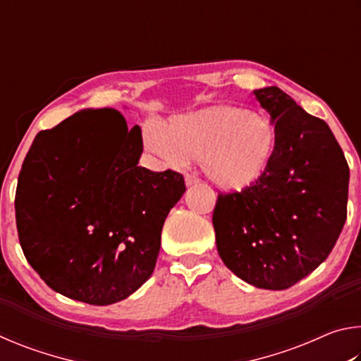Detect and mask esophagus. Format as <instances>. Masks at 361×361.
I'll list each match as a JSON object with an SVG mask.
<instances>
[{
	"mask_svg": "<svg viewBox=\"0 0 361 361\" xmlns=\"http://www.w3.org/2000/svg\"><path fill=\"white\" fill-rule=\"evenodd\" d=\"M185 183H186V186H194V185H197V183H200V180L195 175L188 173L185 176Z\"/></svg>",
	"mask_w": 361,
	"mask_h": 361,
	"instance_id": "34e87169",
	"label": "esophagus"
}]
</instances>
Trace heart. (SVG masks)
<instances>
[{
	"label": "heart",
	"instance_id": "heart-1",
	"mask_svg": "<svg viewBox=\"0 0 361 361\" xmlns=\"http://www.w3.org/2000/svg\"><path fill=\"white\" fill-rule=\"evenodd\" d=\"M145 145L169 166L199 159L213 185L243 191L267 172L277 146L267 116L229 105H213L145 129Z\"/></svg>",
	"mask_w": 361,
	"mask_h": 361
}]
</instances>
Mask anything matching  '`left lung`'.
Wrapping results in <instances>:
<instances>
[{"label": "left lung", "instance_id": "8db88e82", "mask_svg": "<svg viewBox=\"0 0 361 361\" xmlns=\"http://www.w3.org/2000/svg\"><path fill=\"white\" fill-rule=\"evenodd\" d=\"M255 95L276 124V152L256 185L218 194L213 228L218 253L237 277L286 290L336 245L347 218L349 166L325 121L276 85Z\"/></svg>", "mask_w": 361, "mask_h": 361}]
</instances>
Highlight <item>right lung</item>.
Instances as JSON below:
<instances>
[{"label":"right lung","mask_w":361,"mask_h":361,"mask_svg":"<svg viewBox=\"0 0 361 361\" xmlns=\"http://www.w3.org/2000/svg\"><path fill=\"white\" fill-rule=\"evenodd\" d=\"M142 129L118 109H82L41 130L22 164L16 221L27 261L54 291L108 305L154 271L183 175L140 167Z\"/></svg>","instance_id":"1"}]
</instances>
